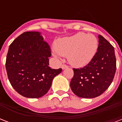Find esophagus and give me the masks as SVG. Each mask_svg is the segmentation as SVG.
<instances>
[{"label": "esophagus", "instance_id": "esophagus-1", "mask_svg": "<svg viewBox=\"0 0 122 122\" xmlns=\"http://www.w3.org/2000/svg\"><path fill=\"white\" fill-rule=\"evenodd\" d=\"M61 68H62L63 70H64V69L68 68V66L66 65H65V64H63V65H62V66H61Z\"/></svg>", "mask_w": 122, "mask_h": 122}]
</instances>
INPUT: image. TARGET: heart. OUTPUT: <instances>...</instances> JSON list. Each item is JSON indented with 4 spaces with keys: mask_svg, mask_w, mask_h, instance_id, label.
<instances>
[{
    "mask_svg": "<svg viewBox=\"0 0 122 122\" xmlns=\"http://www.w3.org/2000/svg\"><path fill=\"white\" fill-rule=\"evenodd\" d=\"M97 47L96 37L83 32L60 39L55 43V49L57 53L67 56L71 65L77 67L87 65L96 55Z\"/></svg>",
    "mask_w": 122,
    "mask_h": 122,
    "instance_id": "1",
    "label": "heart"
}]
</instances>
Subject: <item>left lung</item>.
<instances>
[{"mask_svg":"<svg viewBox=\"0 0 122 122\" xmlns=\"http://www.w3.org/2000/svg\"><path fill=\"white\" fill-rule=\"evenodd\" d=\"M97 51L93 59L83 68H73L70 82L73 92L82 98L100 96L113 81L117 69L115 49L112 44L99 35Z\"/></svg>","mask_w":122,"mask_h":122,"instance_id":"8db88e82","label":"left lung"}]
</instances>
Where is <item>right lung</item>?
Segmentation results:
<instances>
[{
	"label": "right lung",
	"instance_id": "1",
	"mask_svg": "<svg viewBox=\"0 0 122 122\" xmlns=\"http://www.w3.org/2000/svg\"><path fill=\"white\" fill-rule=\"evenodd\" d=\"M51 47L37 31L18 36L9 47L5 61L8 79L23 96L39 98L47 94L52 81L62 69H51Z\"/></svg>",
	"mask_w": 122,
	"mask_h": 122
}]
</instances>
